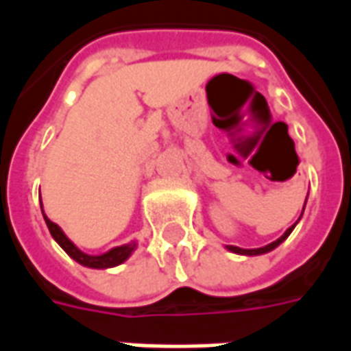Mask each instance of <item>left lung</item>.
I'll use <instances>...</instances> for the list:
<instances>
[{"mask_svg": "<svg viewBox=\"0 0 351 351\" xmlns=\"http://www.w3.org/2000/svg\"><path fill=\"white\" fill-rule=\"evenodd\" d=\"M306 197H308V195H306ZM302 210H304V206H302ZM301 216H302V214H301ZM299 220H301V218H299ZM295 226H297V221H295L291 228H287L286 233L280 237V239H276L274 243L267 244V246H261V248H252V250H246V248H239V246H231V244H229V246H226V248H228L229 252H233V254H241V256H261V254H267V252L274 250L276 246H280V244L284 243L287 237H289V233H291V231L295 229Z\"/></svg>", "mask_w": 351, "mask_h": 351, "instance_id": "1", "label": "left lung"}]
</instances>
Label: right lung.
<instances>
[{
    "instance_id": "1",
    "label": "right lung",
    "mask_w": 351,
    "mask_h": 351,
    "mask_svg": "<svg viewBox=\"0 0 351 351\" xmlns=\"http://www.w3.org/2000/svg\"><path fill=\"white\" fill-rule=\"evenodd\" d=\"M43 218L47 221V228H49L52 239L64 248L65 254H67L69 258L75 259L77 263L84 265V267H90V269H110V267H116V265L123 263V261L135 252V248H137V243H130L122 244V246H116L112 250L105 252V254H99V256H90V254H84L82 250H79V248L67 239V235L62 231V228H60L58 223H54L52 220H49L45 213H43Z\"/></svg>"
}]
</instances>
